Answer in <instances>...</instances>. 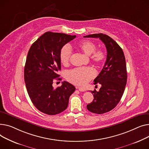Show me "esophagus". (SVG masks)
Here are the masks:
<instances>
[{"label":"esophagus","instance_id":"esophagus-1","mask_svg":"<svg viewBox=\"0 0 149 149\" xmlns=\"http://www.w3.org/2000/svg\"><path fill=\"white\" fill-rule=\"evenodd\" d=\"M76 88H77L80 91H85V88H84V87H76Z\"/></svg>","mask_w":149,"mask_h":149}]
</instances>
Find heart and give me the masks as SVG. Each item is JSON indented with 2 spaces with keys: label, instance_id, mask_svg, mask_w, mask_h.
<instances>
[{
  "label": "heart",
  "instance_id": "b5f03b06",
  "mask_svg": "<svg viewBox=\"0 0 149 149\" xmlns=\"http://www.w3.org/2000/svg\"><path fill=\"white\" fill-rule=\"evenodd\" d=\"M77 49L84 54L90 56V60L97 66L103 64L107 58V54L103 49H95L96 45L89 40H84L76 45ZM72 50L67 45L61 48L59 53L61 63L64 65H67L72 56ZM95 76L94 70L91 67L77 68L68 71L66 74L67 79L71 83L83 85L90 81Z\"/></svg>",
  "mask_w": 149,
  "mask_h": 149
}]
</instances>
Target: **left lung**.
<instances>
[{"mask_svg": "<svg viewBox=\"0 0 149 149\" xmlns=\"http://www.w3.org/2000/svg\"><path fill=\"white\" fill-rule=\"evenodd\" d=\"M84 37L99 38L107 50L105 64L94 80V85L99 84L102 86L99 91H91L94 99L86 106L89 111L102 114L114 108L123 94L127 77L125 56L120 46L106 34L94 33Z\"/></svg>", "mask_w": 149, "mask_h": 149, "instance_id": "obj_1", "label": "left lung"}]
</instances>
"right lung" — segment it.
Listing matches in <instances>:
<instances>
[{
	"instance_id": "1",
	"label": "right lung",
	"mask_w": 149,
	"mask_h": 149,
	"mask_svg": "<svg viewBox=\"0 0 149 149\" xmlns=\"http://www.w3.org/2000/svg\"><path fill=\"white\" fill-rule=\"evenodd\" d=\"M76 37L47 32L32 44L28 52L24 70L26 87L34 106L46 114L64 111L75 91V87L67 81L55 89L52 84L54 80H61L57 74L61 70L60 50Z\"/></svg>"
}]
</instances>
